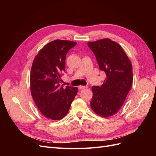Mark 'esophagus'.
Wrapping results in <instances>:
<instances>
[{
    "label": "esophagus",
    "mask_w": 156,
    "mask_h": 156,
    "mask_svg": "<svg viewBox=\"0 0 156 156\" xmlns=\"http://www.w3.org/2000/svg\"><path fill=\"white\" fill-rule=\"evenodd\" d=\"M86 88H87V87H85V86H83V85H80V86H79V87H78V88H79V90H83V89Z\"/></svg>",
    "instance_id": "esophagus-1"
}]
</instances>
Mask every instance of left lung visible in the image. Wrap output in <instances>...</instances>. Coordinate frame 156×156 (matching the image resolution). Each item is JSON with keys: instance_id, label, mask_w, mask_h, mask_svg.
Instances as JSON below:
<instances>
[{"instance_id": "1", "label": "left lung", "mask_w": 156, "mask_h": 156, "mask_svg": "<svg viewBox=\"0 0 156 156\" xmlns=\"http://www.w3.org/2000/svg\"><path fill=\"white\" fill-rule=\"evenodd\" d=\"M99 67L106 74L101 87H92V110L103 117L112 116L123 105L133 83L131 61L122 47L110 39L88 42Z\"/></svg>"}]
</instances>
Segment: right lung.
Listing matches in <instances>:
<instances>
[{
  "instance_id": "right-lung-1",
  "label": "right lung",
  "mask_w": 156,
  "mask_h": 156,
  "mask_svg": "<svg viewBox=\"0 0 156 156\" xmlns=\"http://www.w3.org/2000/svg\"><path fill=\"white\" fill-rule=\"evenodd\" d=\"M76 42L56 40L46 44L33 61L30 91L37 107L48 119H62L68 114L76 96L77 87L60 85L65 72L66 56Z\"/></svg>"
}]
</instances>
